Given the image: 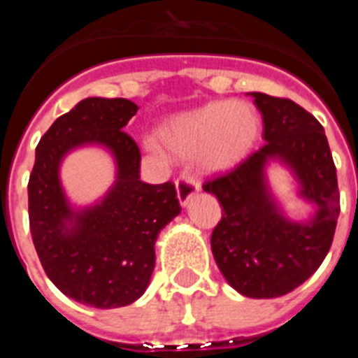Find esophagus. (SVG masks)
I'll list each match as a JSON object with an SVG mask.
<instances>
[{
    "mask_svg": "<svg viewBox=\"0 0 358 358\" xmlns=\"http://www.w3.org/2000/svg\"><path fill=\"white\" fill-rule=\"evenodd\" d=\"M177 188V199L181 202V206H186L189 202V199L194 197L195 194H199L201 189V185L197 182V179L192 176H181L176 182Z\"/></svg>",
    "mask_w": 358,
    "mask_h": 358,
    "instance_id": "obj_1",
    "label": "esophagus"
}]
</instances>
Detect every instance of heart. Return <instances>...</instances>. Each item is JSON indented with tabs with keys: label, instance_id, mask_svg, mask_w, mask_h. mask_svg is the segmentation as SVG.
I'll use <instances>...</instances> for the list:
<instances>
[{
	"label": "heart",
	"instance_id": "obj_1",
	"mask_svg": "<svg viewBox=\"0 0 358 358\" xmlns=\"http://www.w3.org/2000/svg\"><path fill=\"white\" fill-rule=\"evenodd\" d=\"M260 134V118L243 102H211L161 125L157 138L179 159L199 157L208 172H226L248 159Z\"/></svg>",
	"mask_w": 358,
	"mask_h": 358
}]
</instances>
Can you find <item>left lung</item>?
Listing matches in <instances>:
<instances>
[{"label": "left lung", "instance_id": "left-lung-1", "mask_svg": "<svg viewBox=\"0 0 358 358\" xmlns=\"http://www.w3.org/2000/svg\"><path fill=\"white\" fill-rule=\"evenodd\" d=\"M264 120L267 143L233 172L204 182L222 206L211 251L236 292L271 299L292 292L328 255L339 218L337 172L321 123L289 98L249 93ZM280 160L296 177L300 196L316 206L303 223L285 217L266 181V166Z\"/></svg>", "mask_w": 358, "mask_h": 358}]
</instances>
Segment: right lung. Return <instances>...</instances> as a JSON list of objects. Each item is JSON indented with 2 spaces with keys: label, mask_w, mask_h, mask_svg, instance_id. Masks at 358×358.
<instances>
[{
  "label": "right lung",
  "mask_w": 358,
  "mask_h": 358,
  "mask_svg": "<svg viewBox=\"0 0 358 358\" xmlns=\"http://www.w3.org/2000/svg\"><path fill=\"white\" fill-rule=\"evenodd\" d=\"M136 110L127 98L78 102L41 138L28 181L31 240L44 273L62 294L94 308H118L143 296L157 235L181 213L173 182L140 179V148L122 131ZM80 146L106 148L117 181L98 203L75 208L58 173L62 159Z\"/></svg>",
  "instance_id": "obj_1"
}]
</instances>
